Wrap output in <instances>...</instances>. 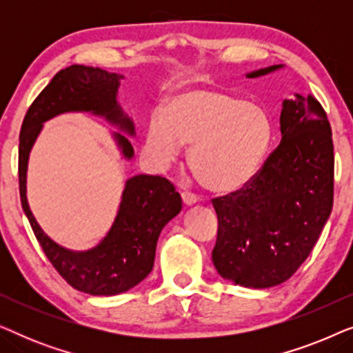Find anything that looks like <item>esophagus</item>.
Here are the masks:
<instances>
[{
	"mask_svg": "<svg viewBox=\"0 0 353 353\" xmlns=\"http://www.w3.org/2000/svg\"><path fill=\"white\" fill-rule=\"evenodd\" d=\"M181 199H183V204L186 207L194 205L197 202V197L194 194H190V192H181Z\"/></svg>",
	"mask_w": 353,
	"mask_h": 353,
	"instance_id": "1",
	"label": "esophagus"
}]
</instances>
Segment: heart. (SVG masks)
I'll return each mask as SVG.
<instances>
[{"label": "heart", "instance_id": "b5f03b06", "mask_svg": "<svg viewBox=\"0 0 353 353\" xmlns=\"http://www.w3.org/2000/svg\"><path fill=\"white\" fill-rule=\"evenodd\" d=\"M272 137V120L259 105L214 86H192L168 99L165 114H151L146 149L163 168L188 144L197 181L212 192H233L257 173Z\"/></svg>", "mask_w": 353, "mask_h": 353}]
</instances>
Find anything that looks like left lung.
Returning <instances> with one entry per match:
<instances>
[{"instance_id":"left-lung-1","label":"left lung","mask_w":353,"mask_h":353,"mask_svg":"<svg viewBox=\"0 0 353 353\" xmlns=\"http://www.w3.org/2000/svg\"><path fill=\"white\" fill-rule=\"evenodd\" d=\"M279 125L281 143L252 180L212 201L219 216L212 262L221 278L244 288L288 281L310 255L332 210L334 148L321 104L310 94L296 93L283 101Z\"/></svg>"}]
</instances>
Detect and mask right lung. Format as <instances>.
I'll list each match as a JSON object with an SVG mask.
<instances>
[{"mask_svg": "<svg viewBox=\"0 0 353 353\" xmlns=\"http://www.w3.org/2000/svg\"><path fill=\"white\" fill-rule=\"evenodd\" d=\"M122 79L123 75L120 74L79 64L59 70L28 108L19 137L22 209L57 273L77 291L91 296H117L127 292L152 272L159 234L181 212L180 194L162 176L134 175L128 178L108 234L94 248L72 250L54 243L33 216L27 201V168L30 151L41 133L43 123L65 112H88L108 120L119 130L112 132V138L120 154L132 161L133 146L124 135L134 137V123L117 101Z\"/></svg>", "mask_w": 353, "mask_h": 353, "instance_id": "1", "label": "right lung"}]
</instances>
